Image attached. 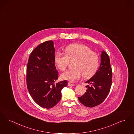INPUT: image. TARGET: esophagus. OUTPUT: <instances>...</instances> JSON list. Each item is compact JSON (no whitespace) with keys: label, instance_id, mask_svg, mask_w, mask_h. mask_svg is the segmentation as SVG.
Returning a JSON list of instances; mask_svg holds the SVG:
<instances>
[{"label":"esophagus","instance_id":"obj_1","mask_svg":"<svg viewBox=\"0 0 134 134\" xmlns=\"http://www.w3.org/2000/svg\"><path fill=\"white\" fill-rule=\"evenodd\" d=\"M68 85L69 86H75L76 85L75 84H73V83H70V82H68Z\"/></svg>","mask_w":134,"mask_h":134}]
</instances>
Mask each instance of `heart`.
I'll return each instance as SVG.
<instances>
[{"label": "heart", "instance_id": "b5f03b06", "mask_svg": "<svg viewBox=\"0 0 134 134\" xmlns=\"http://www.w3.org/2000/svg\"><path fill=\"white\" fill-rule=\"evenodd\" d=\"M66 52H57L54 57L55 63L61 70L66 68L70 62L75 60L73 70L64 71L61 77L64 80L74 82L82 76L85 79L92 77L97 72L99 65L98 54L86 45L72 44L66 47Z\"/></svg>", "mask_w": 134, "mask_h": 134}]
</instances>
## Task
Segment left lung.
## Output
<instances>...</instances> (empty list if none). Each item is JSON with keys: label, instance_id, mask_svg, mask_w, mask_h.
<instances>
[{"label": "left lung", "instance_id": "obj_1", "mask_svg": "<svg viewBox=\"0 0 134 134\" xmlns=\"http://www.w3.org/2000/svg\"><path fill=\"white\" fill-rule=\"evenodd\" d=\"M101 62L97 72L86 83L89 85L87 92L79 101L87 107H94L102 103L109 93L112 82V70L109 55L104 51L102 52Z\"/></svg>", "mask_w": 134, "mask_h": 134}]
</instances>
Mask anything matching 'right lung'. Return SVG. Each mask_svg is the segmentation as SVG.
<instances>
[{
    "label": "right lung",
    "instance_id": "right-lung-1",
    "mask_svg": "<svg viewBox=\"0 0 134 134\" xmlns=\"http://www.w3.org/2000/svg\"><path fill=\"white\" fill-rule=\"evenodd\" d=\"M55 48L52 41L41 43L31 53L26 69V84L29 94L41 107L52 108L62 98L61 91L67 81L54 83L58 77L54 64Z\"/></svg>",
    "mask_w": 134,
    "mask_h": 134
}]
</instances>
